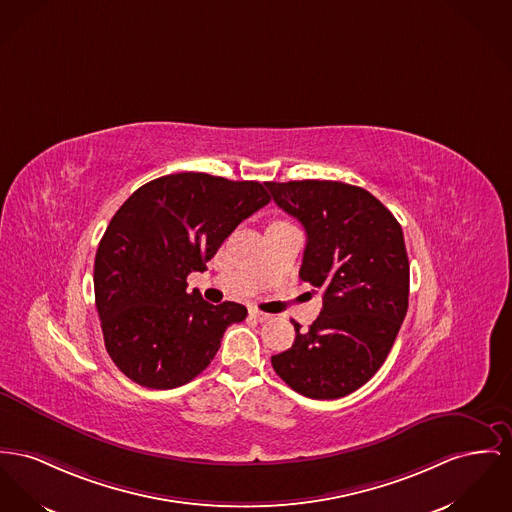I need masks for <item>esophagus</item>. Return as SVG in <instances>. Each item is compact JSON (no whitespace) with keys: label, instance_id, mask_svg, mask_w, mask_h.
<instances>
[{"label":"esophagus","instance_id":"obj_1","mask_svg":"<svg viewBox=\"0 0 512 512\" xmlns=\"http://www.w3.org/2000/svg\"><path fill=\"white\" fill-rule=\"evenodd\" d=\"M248 314H250L254 320H258V322H266V320H270V318H272V314L262 312V310H258L256 307L248 308Z\"/></svg>","mask_w":512,"mask_h":512}]
</instances>
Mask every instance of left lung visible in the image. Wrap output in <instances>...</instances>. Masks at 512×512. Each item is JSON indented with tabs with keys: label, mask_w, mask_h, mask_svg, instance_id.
<instances>
[{
	"label": "left lung",
	"mask_w": 512,
	"mask_h": 512,
	"mask_svg": "<svg viewBox=\"0 0 512 512\" xmlns=\"http://www.w3.org/2000/svg\"><path fill=\"white\" fill-rule=\"evenodd\" d=\"M307 231L301 279L322 289L320 316L273 355V371L312 400L343 398L386 361L408 312L409 262L396 217L359 186L266 182Z\"/></svg>",
	"instance_id": "1"
}]
</instances>
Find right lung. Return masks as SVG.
Here are the masks:
<instances>
[{"mask_svg": "<svg viewBox=\"0 0 512 512\" xmlns=\"http://www.w3.org/2000/svg\"><path fill=\"white\" fill-rule=\"evenodd\" d=\"M270 202L264 184L204 172L155 178L110 219L95 256V303L114 365L153 390L190 382L213 361L239 303L186 291L223 240Z\"/></svg>", "mask_w": 512, "mask_h": 512, "instance_id": "1", "label": "right lung"}]
</instances>
